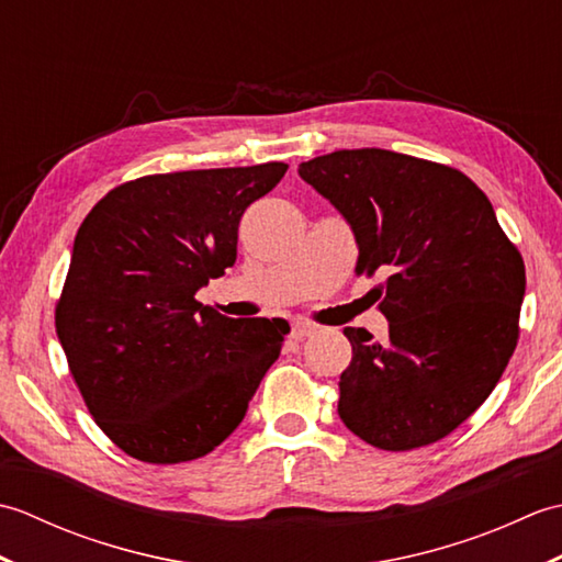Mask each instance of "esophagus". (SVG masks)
<instances>
[{
  "mask_svg": "<svg viewBox=\"0 0 562 562\" xmlns=\"http://www.w3.org/2000/svg\"><path fill=\"white\" fill-rule=\"evenodd\" d=\"M318 328L314 326V324H304V321H296V324L292 326V338H296V340H304V338H308V336H314Z\"/></svg>",
  "mask_w": 562,
  "mask_h": 562,
  "instance_id": "34e87169",
  "label": "esophagus"
}]
</instances>
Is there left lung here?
I'll return each instance as SVG.
<instances>
[{
	"instance_id": "1",
	"label": "left lung",
	"mask_w": 562,
	"mask_h": 562,
	"mask_svg": "<svg viewBox=\"0 0 562 562\" xmlns=\"http://www.w3.org/2000/svg\"><path fill=\"white\" fill-rule=\"evenodd\" d=\"M355 232L357 274L374 288L389 340L345 328L352 362L338 415L367 445L408 451L481 408L519 340L527 270L469 176L389 149H340L300 164Z\"/></svg>"
}]
</instances>
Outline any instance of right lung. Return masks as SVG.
I'll use <instances>...</instances> for the list:
<instances>
[{
  "instance_id": "add662e5",
  "label": "right lung",
  "mask_w": 562,
  "mask_h": 562,
  "mask_svg": "<svg viewBox=\"0 0 562 562\" xmlns=\"http://www.w3.org/2000/svg\"><path fill=\"white\" fill-rule=\"evenodd\" d=\"M288 164L142 176L81 222L55 328L93 420L147 463L205 457L244 420L290 326L195 292L236 260L238 222Z\"/></svg>"
}]
</instances>
